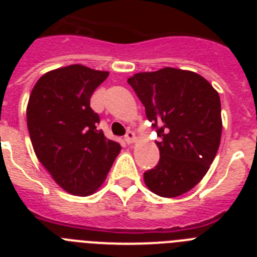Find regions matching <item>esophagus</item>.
I'll use <instances>...</instances> for the list:
<instances>
[{
	"mask_svg": "<svg viewBox=\"0 0 257 257\" xmlns=\"http://www.w3.org/2000/svg\"><path fill=\"white\" fill-rule=\"evenodd\" d=\"M135 140H136L135 133H134V131H131V130L127 131L126 135H124V142H126L127 144H133Z\"/></svg>",
	"mask_w": 257,
	"mask_h": 257,
	"instance_id": "obj_1",
	"label": "esophagus"
}]
</instances>
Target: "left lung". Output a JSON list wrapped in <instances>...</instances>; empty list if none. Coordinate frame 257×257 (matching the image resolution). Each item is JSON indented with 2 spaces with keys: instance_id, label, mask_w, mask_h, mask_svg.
Here are the masks:
<instances>
[{
  "instance_id": "8db88e82",
  "label": "left lung",
  "mask_w": 257,
  "mask_h": 257,
  "mask_svg": "<svg viewBox=\"0 0 257 257\" xmlns=\"http://www.w3.org/2000/svg\"><path fill=\"white\" fill-rule=\"evenodd\" d=\"M156 128L160 161L144 172L147 187L172 198L189 192L210 169L221 139V104L207 79L163 68L127 79Z\"/></svg>"
}]
</instances>
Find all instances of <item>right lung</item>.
<instances>
[{
	"instance_id": "add662e5",
	"label": "right lung",
	"mask_w": 257,
	"mask_h": 257,
	"mask_svg": "<svg viewBox=\"0 0 257 257\" xmlns=\"http://www.w3.org/2000/svg\"><path fill=\"white\" fill-rule=\"evenodd\" d=\"M108 72L73 64L37 81L27 106L35 153L52 179L74 196L92 194L105 180L121 151L97 130L100 118L90 99Z\"/></svg>"
}]
</instances>
